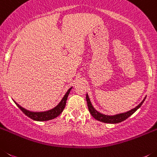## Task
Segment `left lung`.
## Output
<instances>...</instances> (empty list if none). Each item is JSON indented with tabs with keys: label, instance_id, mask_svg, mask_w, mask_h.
Masks as SVG:
<instances>
[{
	"label": "left lung",
	"instance_id": "obj_1",
	"mask_svg": "<svg viewBox=\"0 0 157 157\" xmlns=\"http://www.w3.org/2000/svg\"><path fill=\"white\" fill-rule=\"evenodd\" d=\"M145 98L141 101V103L138 105H137L135 108L129 110L126 113H122L116 114V115H105V114H102L101 113H99L98 111L95 109L93 107L92 104H91V101H90V98L88 97V94H86V100H87V107H88V110L90 113L91 114L94 119H96L97 121H101L103 123H108V124H118V123H121L122 121H125L126 119H128V117H131L132 114L135 112H136V110L140 108L141 105H142V103L145 101Z\"/></svg>",
	"mask_w": 157,
	"mask_h": 157
}]
</instances>
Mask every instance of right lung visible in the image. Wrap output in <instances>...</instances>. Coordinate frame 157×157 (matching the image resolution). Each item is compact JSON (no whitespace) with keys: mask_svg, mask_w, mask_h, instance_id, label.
Masks as SVG:
<instances>
[{"mask_svg":"<svg viewBox=\"0 0 157 157\" xmlns=\"http://www.w3.org/2000/svg\"><path fill=\"white\" fill-rule=\"evenodd\" d=\"M72 87H70L69 89L67 92L65 94V95L63 96V98H62V100L60 101V102L56 105V107H54L52 109L47 110V111H42V112H33V111H29V110L26 109L25 108L22 107L21 105H19L18 103L15 102L16 105L22 110L23 113L26 114L28 117L31 118L33 121H50V120L55 119L56 117H57L58 116H59L62 113V112L64 109L65 106H66V100L68 98V95L70 92V90L72 89Z\"/></svg>","mask_w":157,"mask_h":157,"instance_id":"right-lung-1","label":"right lung"}]
</instances>
